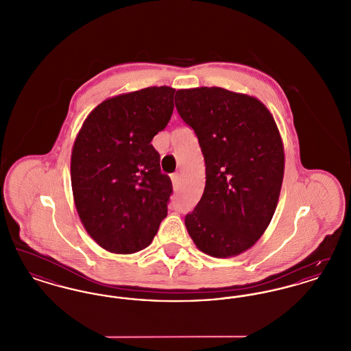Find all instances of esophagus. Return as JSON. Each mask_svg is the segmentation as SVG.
Listing matches in <instances>:
<instances>
[{
    "label": "esophagus",
    "instance_id": "obj_1",
    "mask_svg": "<svg viewBox=\"0 0 351 351\" xmlns=\"http://www.w3.org/2000/svg\"><path fill=\"white\" fill-rule=\"evenodd\" d=\"M171 180H172V184H173V186H175V189L178 188V185L180 183V175L176 172V173H172L171 175Z\"/></svg>",
    "mask_w": 351,
    "mask_h": 351
}]
</instances>
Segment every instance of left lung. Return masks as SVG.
Masks as SVG:
<instances>
[{"instance_id": "1", "label": "left lung", "mask_w": 351, "mask_h": 351, "mask_svg": "<svg viewBox=\"0 0 351 351\" xmlns=\"http://www.w3.org/2000/svg\"><path fill=\"white\" fill-rule=\"evenodd\" d=\"M175 105L199 139L206 175L186 230L210 256L238 255L265 233L279 200L284 151L276 123L261 101L217 86L180 89Z\"/></svg>"}]
</instances>
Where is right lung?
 <instances>
[{"instance_id":"1","label":"right lung","mask_w":351,"mask_h":351,"mask_svg":"<svg viewBox=\"0 0 351 351\" xmlns=\"http://www.w3.org/2000/svg\"><path fill=\"white\" fill-rule=\"evenodd\" d=\"M173 95L150 86L104 101L76 136L73 199L85 230L105 250H143L167 217L172 183L151 141L171 119Z\"/></svg>"}]
</instances>
